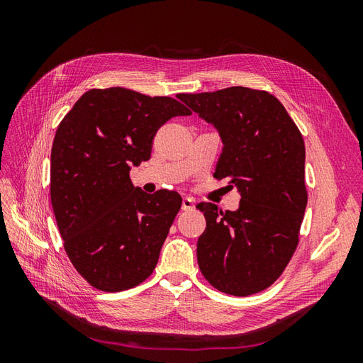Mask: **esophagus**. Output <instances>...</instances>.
I'll return each instance as SVG.
<instances>
[{"label":"esophagus","instance_id":"1","mask_svg":"<svg viewBox=\"0 0 363 363\" xmlns=\"http://www.w3.org/2000/svg\"><path fill=\"white\" fill-rule=\"evenodd\" d=\"M182 208L183 211H194L195 208V200L194 199H189V196H186V199H183V201H182Z\"/></svg>","mask_w":363,"mask_h":363}]
</instances>
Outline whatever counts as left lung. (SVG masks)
Segmentation results:
<instances>
[{"instance_id": "left-lung-1", "label": "left lung", "mask_w": 363, "mask_h": 363, "mask_svg": "<svg viewBox=\"0 0 363 363\" xmlns=\"http://www.w3.org/2000/svg\"><path fill=\"white\" fill-rule=\"evenodd\" d=\"M179 98L219 131L224 147L213 177L240 192L236 212L196 204L206 216L196 244L201 274L224 294H257L281 276L298 245L307 204L303 136L267 91L233 86Z\"/></svg>"}]
</instances>
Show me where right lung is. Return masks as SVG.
<instances>
[{
    "mask_svg": "<svg viewBox=\"0 0 363 363\" xmlns=\"http://www.w3.org/2000/svg\"><path fill=\"white\" fill-rule=\"evenodd\" d=\"M191 113L171 96L107 87L84 92L62 119L51 150V204L65 251L91 286L127 291L155 271L182 196L145 194L130 169L150 159L168 119Z\"/></svg>",
    "mask_w": 363,
    "mask_h": 363,
    "instance_id": "obj_1",
    "label": "right lung"
}]
</instances>
